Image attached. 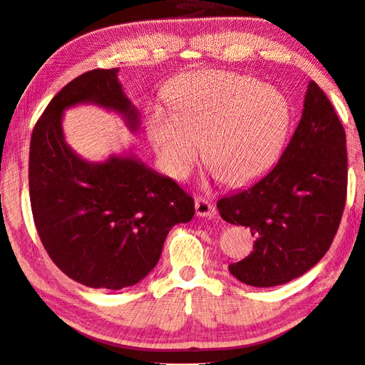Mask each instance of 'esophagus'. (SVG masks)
I'll return each mask as SVG.
<instances>
[{
    "label": "esophagus",
    "instance_id": "34e87169",
    "mask_svg": "<svg viewBox=\"0 0 365 365\" xmlns=\"http://www.w3.org/2000/svg\"><path fill=\"white\" fill-rule=\"evenodd\" d=\"M195 211L196 216L200 217H212L214 214H216V207H214L206 198H203V196H198V198L195 200Z\"/></svg>",
    "mask_w": 365,
    "mask_h": 365
}]
</instances>
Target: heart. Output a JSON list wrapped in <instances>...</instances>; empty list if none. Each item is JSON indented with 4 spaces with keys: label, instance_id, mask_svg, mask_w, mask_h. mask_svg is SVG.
<instances>
[{
    "label": "heart",
    "instance_id": "heart-1",
    "mask_svg": "<svg viewBox=\"0 0 365 365\" xmlns=\"http://www.w3.org/2000/svg\"><path fill=\"white\" fill-rule=\"evenodd\" d=\"M172 108L154 110L149 135L160 165L177 180L193 169L205 143L206 164L224 183L250 182L274 164L291 123L279 89L237 73L192 74L177 88Z\"/></svg>",
    "mask_w": 365,
    "mask_h": 365
}]
</instances>
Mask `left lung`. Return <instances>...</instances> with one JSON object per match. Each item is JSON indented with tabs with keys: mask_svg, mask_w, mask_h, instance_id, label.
Returning a JSON list of instances; mask_svg holds the SVG:
<instances>
[{
	"mask_svg": "<svg viewBox=\"0 0 365 365\" xmlns=\"http://www.w3.org/2000/svg\"><path fill=\"white\" fill-rule=\"evenodd\" d=\"M346 190V133L325 92L310 81L302 117L277 164L217 201L224 221L250 227L257 239L250 255L229 264L230 274L273 287L307 273L336 235Z\"/></svg>",
	"mask_w": 365,
	"mask_h": 365,
	"instance_id": "8db88e82",
	"label": "left lung"
}]
</instances>
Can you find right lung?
I'll list each match as a JSON object with an SVG mask.
<instances>
[{
  "instance_id": "right-lung-1",
  "label": "right lung",
  "mask_w": 365,
  "mask_h": 365,
  "mask_svg": "<svg viewBox=\"0 0 365 365\" xmlns=\"http://www.w3.org/2000/svg\"><path fill=\"white\" fill-rule=\"evenodd\" d=\"M118 71L92 69L66 84L37 121L29 153L32 214L48 257L76 282L113 291L151 273L169 230L195 214L192 196L133 149L91 162L66 143L65 110L86 103L118 113L131 133L140 130Z\"/></svg>"
}]
</instances>
